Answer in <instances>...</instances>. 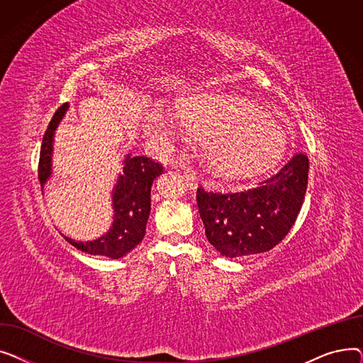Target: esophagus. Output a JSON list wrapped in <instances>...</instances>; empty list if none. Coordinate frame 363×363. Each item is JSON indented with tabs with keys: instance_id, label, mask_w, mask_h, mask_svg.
Here are the masks:
<instances>
[{
	"instance_id": "34e87169",
	"label": "esophagus",
	"mask_w": 363,
	"mask_h": 363,
	"mask_svg": "<svg viewBox=\"0 0 363 363\" xmlns=\"http://www.w3.org/2000/svg\"><path fill=\"white\" fill-rule=\"evenodd\" d=\"M184 179L186 182V185L189 186V189H196L199 185V179L196 177V174H193L189 169H184Z\"/></svg>"
}]
</instances>
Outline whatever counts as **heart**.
Wrapping results in <instances>:
<instances>
[{
    "instance_id": "heart-1",
    "label": "heart",
    "mask_w": 363,
    "mask_h": 363,
    "mask_svg": "<svg viewBox=\"0 0 363 363\" xmlns=\"http://www.w3.org/2000/svg\"><path fill=\"white\" fill-rule=\"evenodd\" d=\"M181 125L203 140V156L213 175L249 179L264 174L279 162L287 148L284 129L255 103L225 95L199 94L178 104ZM150 130L167 137L172 125L152 114Z\"/></svg>"
}]
</instances>
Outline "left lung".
Returning a JSON list of instances; mask_svg holds the SVG:
<instances>
[{
    "instance_id": "1",
    "label": "left lung",
    "mask_w": 363,
    "mask_h": 363,
    "mask_svg": "<svg viewBox=\"0 0 363 363\" xmlns=\"http://www.w3.org/2000/svg\"><path fill=\"white\" fill-rule=\"evenodd\" d=\"M309 159L303 152L260 186L220 194L197 189L206 237L225 257L264 253L282 241L294 225L308 188Z\"/></svg>"
}]
</instances>
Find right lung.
Returning a JSON list of instances; mask_svg holds the SVG:
<instances>
[{
	"instance_id": "right-lung-1",
	"label": "right lung",
	"mask_w": 363,
	"mask_h": 363,
	"mask_svg": "<svg viewBox=\"0 0 363 363\" xmlns=\"http://www.w3.org/2000/svg\"><path fill=\"white\" fill-rule=\"evenodd\" d=\"M69 103L57 108L43 138L38 178L41 188L52 175V145L55 129L66 116ZM162 164L145 156H132L130 152L122 162V174L118 175L116 184L111 189L113 222L108 231L92 241H76L65 235L76 249L88 255L104 256L108 259H121L143 241L145 226L151 208V185L162 175Z\"/></svg>"
}]
</instances>
